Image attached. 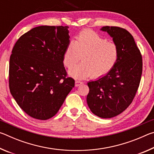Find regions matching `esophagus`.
<instances>
[{"label": "esophagus", "instance_id": "34e87169", "mask_svg": "<svg viewBox=\"0 0 154 154\" xmlns=\"http://www.w3.org/2000/svg\"><path fill=\"white\" fill-rule=\"evenodd\" d=\"M83 83L82 82H80V81H75V87L79 86L80 85H82Z\"/></svg>", "mask_w": 154, "mask_h": 154}]
</instances>
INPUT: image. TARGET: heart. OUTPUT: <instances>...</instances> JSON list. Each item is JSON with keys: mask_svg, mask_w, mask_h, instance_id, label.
Segmentation results:
<instances>
[{"mask_svg": "<svg viewBox=\"0 0 154 154\" xmlns=\"http://www.w3.org/2000/svg\"><path fill=\"white\" fill-rule=\"evenodd\" d=\"M82 62L71 68L69 75L75 79H83L92 75L103 77L113 69L118 61L119 49L113 42L92 30L81 32L75 41H71L65 48L63 62L71 68L80 60Z\"/></svg>", "mask_w": 154, "mask_h": 154, "instance_id": "1", "label": "heart"}]
</instances>
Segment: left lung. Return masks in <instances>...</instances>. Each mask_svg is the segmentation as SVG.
I'll return each instance as SVG.
<instances>
[{
    "mask_svg": "<svg viewBox=\"0 0 154 154\" xmlns=\"http://www.w3.org/2000/svg\"><path fill=\"white\" fill-rule=\"evenodd\" d=\"M118 46L116 65L105 76L89 82L87 103L92 113L101 118L120 114L131 104L139 86L142 75V56L128 31L116 26H103Z\"/></svg>",
    "mask_w": 154,
    "mask_h": 154,
    "instance_id": "left-lung-1",
    "label": "left lung"
}]
</instances>
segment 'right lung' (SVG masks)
<instances>
[{
    "label": "right lung",
    "mask_w": 154,
    "mask_h": 154,
    "mask_svg": "<svg viewBox=\"0 0 154 154\" xmlns=\"http://www.w3.org/2000/svg\"><path fill=\"white\" fill-rule=\"evenodd\" d=\"M69 26H41L21 36L9 60V89L20 107L33 118L55 116L75 80L63 63L70 43Z\"/></svg>",
    "instance_id": "add662e5"
}]
</instances>
